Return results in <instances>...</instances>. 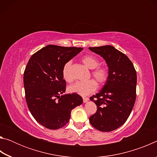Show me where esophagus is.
I'll return each mask as SVG.
<instances>
[{"mask_svg": "<svg viewBox=\"0 0 157 157\" xmlns=\"http://www.w3.org/2000/svg\"><path fill=\"white\" fill-rule=\"evenodd\" d=\"M89 100V98H83V102H84V103L86 102H88Z\"/></svg>", "mask_w": 157, "mask_h": 157, "instance_id": "34e87169", "label": "esophagus"}]
</instances>
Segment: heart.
<instances>
[{"mask_svg": "<svg viewBox=\"0 0 157 157\" xmlns=\"http://www.w3.org/2000/svg\"><path fill=\"white\" fill-rule=\"evenodd\" d=\"M82 62L89 69H94L92 71V76L95 79L98 83L103 84L106 82L108 78V72L107 69L104 67L98 66L100 63L99 59L94 55H87L82 58ZM71 62H67L62 69L63 78L66 82H71L73 80V77L71 75ZM97 89V84L93 79H89L86 81L77 82L68 87L71 93L76 94L82 96H86L94 93Z\"/></svg>", "mask_w": 157, "mask_h": 157, "instance_id": "obj_1", "label": "heart"}]
</instances>
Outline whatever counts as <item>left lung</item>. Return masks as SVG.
I'll return each mask as SVG.
<instances>
[{
	"label": "left lung",
	"instance_id": "1",
	"mask_svg": "<svg viewBox=\"0 0 157 157\" xmlns=\"http://www.w3.org/2000/svg\"><path fill=\"white\" fill-rule=\"evenodd\" d=\"M107 63L108 78L103 87L90 98L97 111L89 118L91 124L101 132H111L123 125L136 100V72L131 61L112 46L91 47Z\"/></svg>",
	"mask_w": 157,
	"mask_h": 157
}]
</instances>
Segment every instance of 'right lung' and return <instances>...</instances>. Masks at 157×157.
<instances>
[{
	"instance_id": "obj_1",
	"label": "right lung",
	"mask_w": 157,
	"mask_h": 157,
	"mask_svg": "<svg viewBox=\"0 0 157 157\" xmlns=\"http://www.w3.org/2000/svg\"><path fill=\"white\" fill-rule=\"evenodd\" d=\"M82 50L48 45L33 54L28 61L23 74L26 102L34 119L48 129H57L66 125L72 109L83 102L78 94L62 95L66 91L63 66Z\"/></svg>"
}]
</instances>
